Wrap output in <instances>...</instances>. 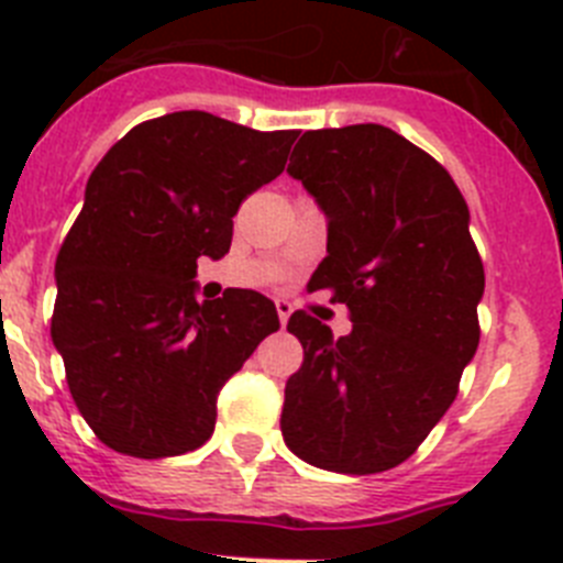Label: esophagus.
<instances>
[{
  "label": "esophagus",
  "instance_id": "obj_1",
  "mask_svg": "<svg viewBox=\"0 0 563 563\" xmlns=\"http://www.w3.org/2000/svg\"><path fill=\"white\" fill-rule=\"evenodd\" d=\"M275 308H277V317H280V325H286L288 317H291V302H288V300H275Z\"/></svg>",
  "mask_w": 563,
  "mask_h": 563
}]
</instances>
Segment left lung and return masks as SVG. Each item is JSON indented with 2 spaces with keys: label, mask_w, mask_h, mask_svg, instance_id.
Listing matches in <instances>:
<instances>
[{
  "label": "left lung",
  "mask_w": 563,
  "mask_h": 563,
  "mask_svg": "<svg viewBox=\"0 0 563 563\" xmlns=\"http://www.w3.org/2000/svg\"><path fill=\"white\" fill-rule=\"evenodd\" d=\"M288 176L328 219L311 288H333L353 331L294 311L306 358L286 382L283 440L336 474H378L423 443L479 344L483 261L443 165L376 123L306 131Z\"/></svg>",
  "instance_id": "1"
}]
</instances>
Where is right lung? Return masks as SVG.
Here are the masks:
<instances>
[{"mask_svg": "<svg viewBox=\"0 0 563 563\" xmlns=\"http://www.w3.org/2000/svg\"><path fill=\"white\" fill-rule=\"evenodd\" d=\"M294 140L174 111L134 125L86 181L55 261L53 344L80 415L114 452L205 445L219 389L280 328L275 302L250 288L199 302L196 261L230 252L232 216L283 174Z\"/></svg>", "mask_w": 563, "mask_h": 563, "instance_id": "obj_1", "label": "right lung"}]
</instances>
